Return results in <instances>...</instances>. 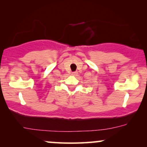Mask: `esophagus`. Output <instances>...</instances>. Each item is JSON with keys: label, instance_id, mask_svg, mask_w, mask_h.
I'll list each match as a JSON object with an SVG mask.
<instances>
[{"label": "esophagus", "instance_id": "esophagus-1", "mask_svg": "<svg viewBox=\"0 0 147 147\" xmlns=\"http://www.w3.org/2000/svg\"><path fill=\"white\" fill-rule=\"evenodd\" d=\"M78 75V72H77V71H76V72H72V75L76 76V75Z\"/></svg>", "mask_w": 147, "mask_h": 147}]
</instances>
